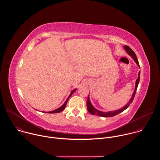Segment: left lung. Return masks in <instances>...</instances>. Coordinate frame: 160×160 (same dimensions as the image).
Here are the masks:
<instances>
[{
  "label": "left lung",
  "mask_w": 160,
  "mask_h": 160,
  "mask_svg": "<svg viewBox=\"0 0 160 160\" xmlns=\"http://www.w3.org/2000/svg\"><path fill=\"white\" fill-rule=\"evenodd\" d=\"M124 48L126 50L127 52L130 55L132 58L133 59V60L135 61V62L137 63V64H138L139 66V67H140L139 66V61H138V58H137L136 57V55L135 54V52L133 51V50L128 46H127V45H125L124 46ZM140 72H139V77L138 78V79H137L136 80V83H135V88L134 90V92L133 93V95L130 99V100L129 101V102L123 107V108H122L120 109H118L117 111H109L108 112H102L101 111H99L98 109H96L95 108L93 107V106L90 103V101L89 100V97L88 96V99H87V110L90 113L92 114V115H97V116H99V117H114L115 116L117 115H118V114L120 113L121 112L123 111L124 110H125L127 108H128V106H130V104L132 102L133 99H134V97H135V93H136V91H137V88H138V84L139 83V79H140ZM89 96V95H88Z\"/></svg>",
  "instance_id": "1"
}]
</instances>
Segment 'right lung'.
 <instances>
[{"mask_svg": "<svg viewBox=\"0 0 160 160\" xmlns=\"http://www.w3.org/2000/svg\"><path fill=\"white\" fill-rule=\"evenodd\" d=\"M75 90H76V89H75V90H72V92H71L70 95L69 96V97L68 98V99H66V101H65V102L63 104V105H62V106H61L60 108H59L58 109H56V110H54V111H50V112H49V113H58V112H59L62 111V110H63V109L65 108V107H66V103H67V102H68V99H69V98L71 97V96H72V95L73 94V92H75Z\"/></svg>", "mask_w": 160, "mask_h": 160, "instance_id": "right-lung-1", "label": "right lung"}]
</instances>
